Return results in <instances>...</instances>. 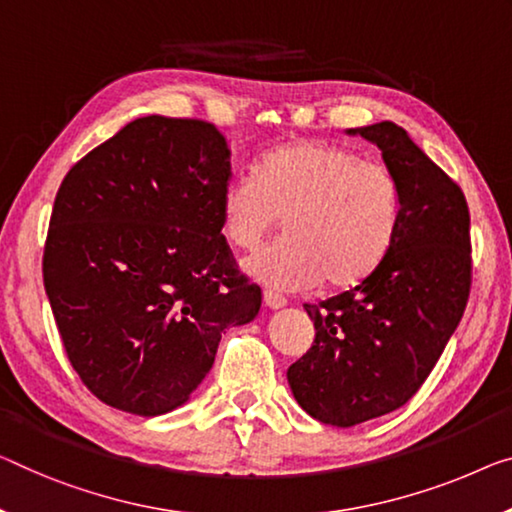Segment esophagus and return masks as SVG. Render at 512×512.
<instances>
[{
  "instance_id": "1",
  "label": "esophagus",
  "mask_w": 512,
  "mask_h": 512,
  "mask_svg": "<svg viewBox=\"0 0 512 512\" xmlns=\"http://www.w3.org/2000/svg\"><path fill=\"white\" fill-rule=\"evenodd\" d=\"M264 303L269 305L271 310H280V308H285V305H287V299L282 294H278V292H271V289H266V292H264Z\"/></svg>"
}]
</instances>
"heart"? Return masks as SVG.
I'll return each mask as SVG.
<instances>
[{
	"instance_id": "1",
	"label": "heart",
	"mask_w": 512,
	"mask_h": 512,
	"mask_svg": "<svg viewBox=\"0 0 512 512\" xmlns=\"http://www.w3.org/2000/svg\"><path fill=\"white\" fill-rule=\"evenodd\" d=\"M402 197L384 163L322 140L276 147L220 195V225L239 250L259 248L285 218L287 239L250 257L264 285L299 292L326 282L354 287L384 262L400 225Z\"/></svg>"
}]
</instances>
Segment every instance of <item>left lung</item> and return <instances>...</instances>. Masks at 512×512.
Here are the masks:
<instances>
[{
	"instance_id": "8db88e82",
	"label": "left lung",
	"mask_w": 512,
	"mask_h": 512,
	"mask_svg": "<svg viewBox=\"0 0 512 512\" xmlns=\"http://www.w3.org/2000/svg\"><path fill=\"white\" fill-rule=\"evenodd\" d=\"M375 142L400 186L402 211L384 262L356 287L303 308L310 352L289 365L296 402L326 425L352 427L407 404L430 377L471 289L469 207L460 186L407 131L381 121Z\"/></svg>"
}]
</instances>
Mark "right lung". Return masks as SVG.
I'll list each match as a JSON object with an SVG mask.
<instances>
[{
  "mask_svg": "<svg viewBox=\"0 0 512 512\" xmlns=\"http://www.w3.org/2000/svg\"><path fill=\"white\" fill-rule=\"evenodd\" d=\"M230 179L216 126L151 114L61 181L43 285L68 361L110 407L177 409L211 370L220 333L257 317L262 289L220 225Z\"/></svg>",
  "mask_w": 512,
  "mask_h": 512,
  "instance_id": "add662e5",
  "label": "right lung"
}]
</instances>
